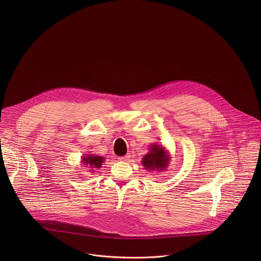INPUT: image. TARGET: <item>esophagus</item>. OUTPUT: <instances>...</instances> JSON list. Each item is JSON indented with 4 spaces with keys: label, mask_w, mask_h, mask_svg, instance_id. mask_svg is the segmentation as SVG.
<instances>
[{
    "label": "esophagus",
    "mask_w": 261,
    "mask_h": 261,
    "mask_svg": "<svg viewBox=\"0 0 261 261\" xmlns=\"http://www.w3.org/2000/svg\"><path fill=\"white\" fill-rule=\"evenodd\" d=\"M129 160V155L126 154V155H123V156H120L119 158V161L120 162H127Z\"/></svg>",
    "instance_id": "1"
}]
</instances>
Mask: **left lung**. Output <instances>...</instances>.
Here are the masks:
<instances>
[{"mask_svg":"<svg viewBox=\"0 0 261 261\" xmlns=\"http://www.w3.org/2000/svg\"><path fill=\"white\" fill-rule=\"evenodd\" d=\"M170 162L171 154L162 144H151L149 152L142 159V164L147 171L156 173L167 170Z\"/></svg>","mask_w":261,"mask_h":261,"instance_id":"obj_1","label":"left lung"}]
</instances>
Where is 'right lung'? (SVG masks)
<instances>
[{
  "instance_id": "right-lung-1",
  "label": "right lung",
  "mask_w": 261,
  "mask_h": 261,
  "mask_svg": "<svg viewBox=\"0 0 261 261\" xmlns=\"http://www.w3.org/2000/svg\"><path fill=\"white\" fill-rule=\"evenodd\" d=\"M105 160L106 158L101 155H96L94 153H84L80 162H81V166L88 168L90 172L93 173L96 169L101 168V165L105 162Z\"/></svg>"
}]
</instances>
